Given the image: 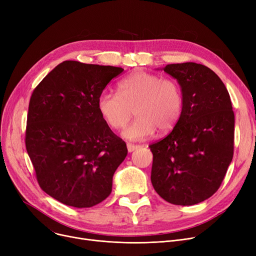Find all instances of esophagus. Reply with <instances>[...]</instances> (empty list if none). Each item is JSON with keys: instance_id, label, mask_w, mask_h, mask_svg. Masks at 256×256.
<instances>
[{"instance_id": "esophagus-1", "label": "esophagus", "mask_w": 256, "mask_h": 256, "mask_svg": "<svg viewBox=\"0 0 256 256\" xmlns=\"http://www.w3.org/2000/svg\"><path fill=\"white\" fill-rule=\"evenodd\" d=\"M128 152H132L134 150H136L137 148H139V145H135V144H132V143H128Z\"/></svg>"}]
</instances>
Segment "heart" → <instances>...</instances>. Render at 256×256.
<instances>
[{"label": "heart", "instance_id": "b5f03b06", "mask_svg": "<svg viewBox=\"0 0 256 256\" xmlns=\"http://www.w3.org/2000/svg\"><path fill=\"white\" fill-rule=\"evenodd\" d=\"M184 93L176 80L140 72L118 84V93L104 91L98 96V110L108 126L124 128L135 111L138 117L122 132L128 140H144L158 130L171 132L180 119Z\"/></svg>", "mask_w": 256, "mask_h": 256}]
</instances>
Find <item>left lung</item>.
Returning a JSON list of instances; mask_svg holds the SVG:
<instances>
[{
  "label": "left lung",
  "instance_id": "8db88e82",
  "mask_svg": "<svg viewBox=\"0 0 256 256\" xmlns=\"http://www.w3.org/2000/svg\"><path fill=\"white\" fill-rule=\"evenodd\" d=\"M184 93L180 119L152 145V184L176 206H193L218 191L234 156V114L230 93L208 67L194 62L168 64Z\"/></svg>",
  "mask_w": 256,
  "mask_h": 256
}]
</instances>
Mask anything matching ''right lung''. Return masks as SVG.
<instances>
[{
	"instance_id": "add662e5",
	"label": "right lung",
	"mask_w": 256,
	"mask_h": 256,
	"mask_svg": "<svg viewBox=\"0 0 256 256\" xmlns=\"http://www.w3.org/2000/svg\"><path fill=\"white\" fill-rule=\"evenodd\" d=\"M121 67L64 61L34 89L26 148L40 188L74 208L98 204L112 192L126 144L106 124L98 100Z\"/></svg>"
}]
</instances>
